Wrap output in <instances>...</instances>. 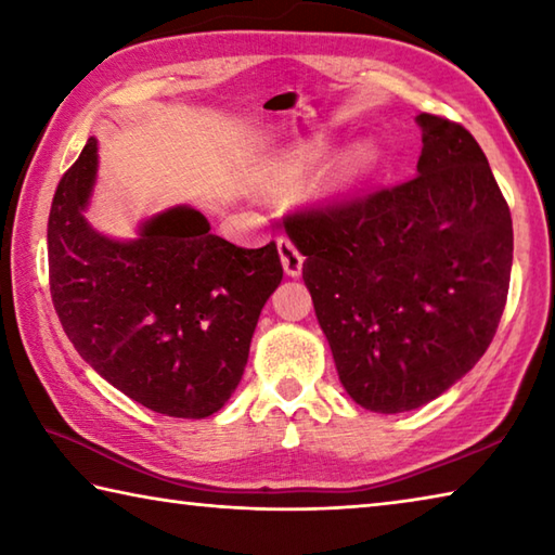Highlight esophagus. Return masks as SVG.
I'll return each instance as SVG.
<instances>
[{"label":"esophagus","mask_w":555,"mask_h":555,"mask_svg":"<svg viewBox=\"0 0 555 555\" xmlns=\"http://www.w3.org/2000/svg\"><path fill=\"white\" fill-rule=\"evenodd\" d=\"M276 247H279V257H281V264H284L286 274L291 279H298L300 271H304V255H300V251L296 249V244L288 237H279Z\"/></svg>","instance_id":"1"}]
</instances>
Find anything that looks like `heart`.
I'll use <instances>...</instances> for the list:
<instances>
[{
    "label": "heart",
    "mask_w": 555,
    "mask_h": 555,
    "mask_svg": "<svg viewBox=\"0 0 555 555\" xmlns=\"http://www.w3.org/2000/svg\"><path fill=\"white\" fill-rule=\"evenodd\" d=\"M331 139H308L279 158L274 171L281 181H298L313 171V168L331 154ZM382 162V149L372 139H354V142L340 149L331 162L325 164L321 176L315 178L313 198L321 205L340 203L360 188L367 178L377 171Z\"/></svg>",
    "instance_id": "obj_1"
}]
</instances>
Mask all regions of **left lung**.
Listing matches in <instances>:
<instances>
[{
	"instance_id": "obj_1",
	"label": "left lung",
	"mask_w": 555,
	"mask_h": 555,
	"mask_svg": "<svg viewBox=\"0 0 555 555\" xmlns=\"http://www.w3.org/2000/svg\"><path fill=\"white\" fill-rule=\"evenodd\" d=\"M416 178L288 218L337 377L362 409L413 411L480 362L500 325L512 215L465 127L418 115Z\"/></svg>"
}]
</instances>
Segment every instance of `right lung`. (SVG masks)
Wrapping results in <instances>:
<instances>
[{
    "label": "right lung",
    "instance_id": "add662e5",
    "mask_svg": "<svg viewBox=\"0 0 555 555\" xmlns=\"http://www.w3.org/2000/svg\"><path fill=\"white\" fill-rule=\"evenodd\" d=\"M98 139L61 178L49 215L55 313L112 387L173 418L220 411L247 367L251 335L284 279L276 244L242 249L191 205H171L117 240L88 222Z\"/></svg>",
    "mask_w": 555,
    "mask_h": 555
}]
</instances>
